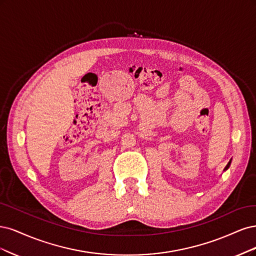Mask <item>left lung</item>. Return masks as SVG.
Wrapping results in <instances>:
<instances>
[{
  "instance_id": "8db88e82",
  "label": "left lung",
  "mask_w": 256,
  "mask_h": 256,
  "mask_svg": "<svg viewBox=\"0 0 256 256\" xmlns=\"http://www.w3.org/2000/svg\"><path fill=\"white\" fill-rule=\"evenodd\" d=\"M230 162H228V164H226V169H228V168L230 167Z\"/></svg>"
}]
</instances>
